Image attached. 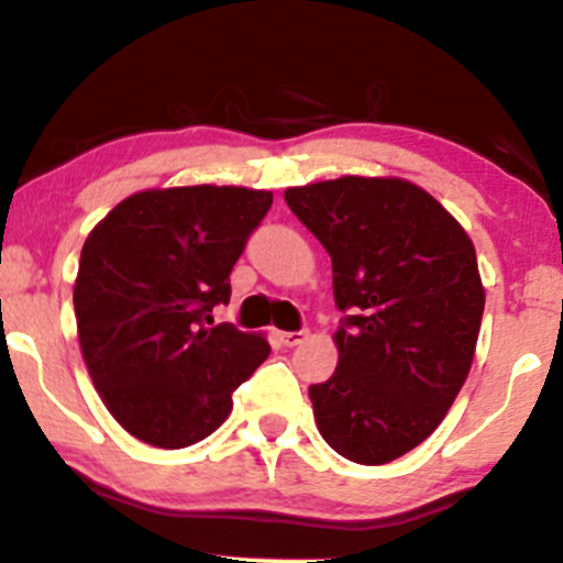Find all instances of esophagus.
Wrapping results in <instances>:
<instances>
[{
  "mask_svg": "<svg viewBox=\"0 0 563 563\" xmlns=\"http://www.w3.org/2000/svg\"><path fill=\"white\" fill-rule=\"evenodd\" d=\"M307 336H310V331H286L280 333V342L286 344V347H296V344L305 342Z\"/></svg>",
  "mask_w": 563,
  "mask_h": 563,
  "instance_id": "esophagus-1",
  "label": "esophagus"
}]
</instances>
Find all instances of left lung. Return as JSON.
<instances>
[{"label":"left lung","mask_w":563,"mask_h":563,"mask_svg":"<svg viewBox=\"0 0 563 563\" xmlns=\"http://www.w3.org/2000/svg\"><path fill=\"white\" fill-rule=\"evenodd\" d=\"M329 251L333 299L350 310L336 372L310 387L336 454L385 465L432 435L471 374L484 283L471 234L430 191L398 176H342L286 189Z\"/></svg>","instance_id":"left-lung-1"}]
</instances>
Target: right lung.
Segmentation results:
<instances>
[{
  "label": "right lung",
  "instance_id": "right-lung-1",
  "mask_svg": "<svg viewBox=\"0 0 563 563\" xmlns=\"http://www.w3.org/2000/svg\"><path fill=\"white\" fill-rule=\"evenodd\" d=\"M272 206L249 187H154L92 227L74 280L85 366L111 417L157 449L202 441L267 361L264 333L213 325L230 272Z\"/></svg>",
  "mask_w": 563,
  "mask_h": 563
}]
</instances>
